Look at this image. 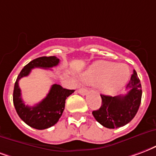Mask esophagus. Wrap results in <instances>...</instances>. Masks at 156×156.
Masks as SVG:
<instances>
[{
  "label": "esophagus",
  "instance_id": "34e87169",
  "mask_svg": "<svg viewBox=\"0 0 156 156\" xmlns=\"http://www.w3.org/2000/svg\"><path fill=\"white\" fill-rule=\"evenodd\" d=\"M78 93H80L81 95H86L87 93V88H84V87H81L78 89Z\"/></svg>",
  "mask_w": 156,
  "mask_h": 156
}]
</instances>
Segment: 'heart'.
<instances>
[{"mask_svg":"<svg viewBox=\"0 0 156 156\" xmlns=\"http://www.w3.org/2000/svg\"><path fill=\"white\" fill-rule=\"evenodd\" d=\"M130 77V70L125 64L108 61H98L84 73L82 78L94 84L100 83L102 93L114 94L125 86Z\"/></svg>","mask_w":156,"mask_h":156,"instance_id":"1","label":"heart"}]
</instances>
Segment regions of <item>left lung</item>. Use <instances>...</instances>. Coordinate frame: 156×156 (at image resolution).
I'll use <instances>...</instances> for the list:
<instances>
[{
    "label": "left lung",
    "instance_id": "1",
    "mask_svg": "<svg viewBox=\"0 0 156 156\" xmlns=\"http://www.w3.org/2000/svg\"><path fill=\"white\" fill-rule=\"evenodd\" d=\"M126 88V95L111 97L101 94V107L93 112V116L101 125L110 129L121 127L136 116L141 101L142 90L135 70Z\"/></svg>",
    "mask_w": 156,
    "mask_h": 156
}]
</instances>
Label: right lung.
<instances>
[{"mask_svg": "<svg viewBox=\"0 0 156 156\" xmlns=\"http://www.w3.org/2000/svg\"><path fill=\"white\" fill-rule=\"evenodd\" d=\"M58 63L59 59L55 56L37 58L23 68L15 83L13 102L17 114L23 122L34 129L44 130L55 125L63 114L65 100L74 90L66 89L58 84H54L45 98L33 107H29L21 98V91L18 82L23 77L28 76L34 68L49 69L57 66Z\"/></svg>", "mask_w": 156, "mask_h": 156, "instance_id": "obj_1", "label": "right lung"}]
</instances>
